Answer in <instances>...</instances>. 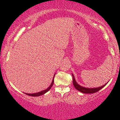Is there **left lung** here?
Segmentation results:
<instances>
[{
    "label": "left lung",
    "instance_id": "1",
    "mask_svg": "<svg viewBox=\"0 0 120 120\" xmlns=\"http://www.w3.org/2000/svg\"><path fill=\"white\" fill-rule=\"evenodd\" d=\"M72 75H73V83L74 87H75L78 91H79L85 94H93V93H96V92H98V91L101 90L103 87H104L106 85V84L107 83H105V85H103V86H100L99 87H97V88H91V89H89V88L83 87L81 86L80 85H79L77 83L76 81L75 80V79H74V76L73 74Z\"/></svg>",
    "mask_w": 120,
    "mask_h": 120
}]
</instances>
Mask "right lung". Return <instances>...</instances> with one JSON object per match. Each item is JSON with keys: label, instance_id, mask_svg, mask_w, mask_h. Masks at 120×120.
Wrapping results in <instances>:
<instances>
[{"label": "right lung", "instance_id": "1", "mask_svg": "<svg viewBox=\"0 0 120 120\" xmlns=\"http://www.w3.org/2000/svg\"><path fill=\"white\" fill-rule=\"evenodd\" d=\"M55 77V76H54ZM53 82H54V77L53 78V80H52V83L51 84V85L49 86V87L47 88V89H46V90H45L43 91H42L41 92H39V93H34V94H25L26 95H28L29 96H41L42 95H43L44 94H45L46 93H47V91H49L50 90L51 88L52 87V86H53Z\"/></svg>", "mask_w": 120, "mask_h": 120}]
</instances>
